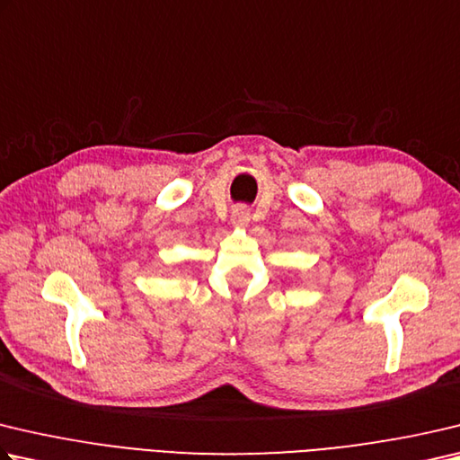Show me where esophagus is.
Returning <instances> with one entry per match:
<instances>
[{"mask_svg": "<svg viewBox=\"0 0 460 460\" xmlns=\"http://www.w3.org/2000/svg\"><path fill=\"white\" fill-rule=\"evenodd\" d=\"M249 219H252V215H249V208L247 207H235L231 213V225L233 227H247Z\"/></svg>", "mask_w": 460, "mask_h": 460, "instance_id": "obj_1", "label": "esophagus"}]
</instances>
